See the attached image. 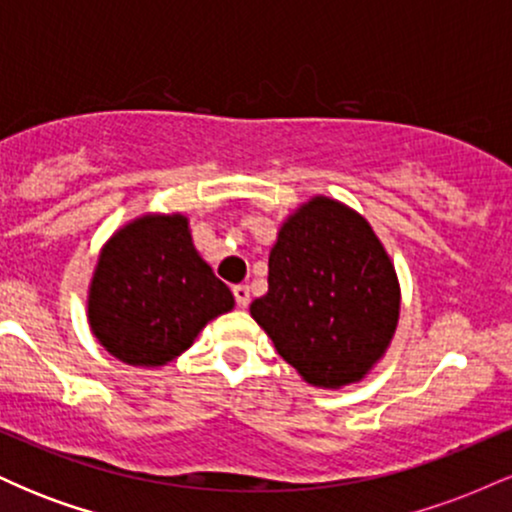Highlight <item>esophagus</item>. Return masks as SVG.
<instances>
[{
	"label": "esophagus",
	"mask_w": 512,
	"mask_h": 512,
	"mask_svg": "<svg viewBox=\"0 0 512 512\" xmlns=\"http://www.w3.org/2000/svg\"><path fill=\"white\" fill-rule=\"evenodd\" d=\"M233 296H236L238 308H248V305H250V289L245 284L233 286Z\"/></svg>",
	"instance_id": "esophagus-1"
}]
</instances>
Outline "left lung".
<instances>
[{
    "mask_svg": "<svg viewBox=\"0 0 512 512\" xmlns=\"http://www.w3.org/2000/svg\"><path fill=\"white\" fill-rule=\"evenodd\" d=\"M267 281L250 315L308 385L361 383L390 349L402 305L395 262L349 204H298L276 233Z\"/></svg>",
    "mask_w": 512,
    "mask_h": 512,
    "instance_id": "1",
    "label": "left lung"
}]
</instances>
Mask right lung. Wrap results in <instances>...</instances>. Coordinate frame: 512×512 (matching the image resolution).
<instances>
[{
  "label": "right lung",
  "mask_w": 512,
  "mask_h": 512,
  "mask_svg": "<svg viewBox=\"0 0 512 512\" xmlns=\"http://www.w3.org/2000/svg\"><path fill=\"white\" fill-rule=\"evenodd\" d=\"M233 305L231 289L197 252L190 219L180 211H146L103 243L86 317L93 337L117 361L161 368Z\"/></svg>",
  "instance_id": "right-lung-1"
}]
</instances>
